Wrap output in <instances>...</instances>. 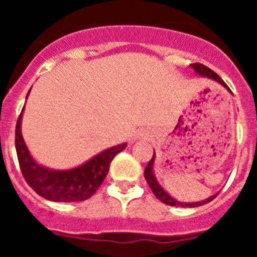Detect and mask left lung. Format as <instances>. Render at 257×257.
Here are the masks:
<instances>
[{
	"label": "left lung",
	"mask_w": 257,
	"mask_h": 257,
	"mask_svg": "<svg viewBox=\"0 0 257 257\" xmlns=\"http://www.w3.org/2000/svg\"><path fill=\"white\" fill-rule=\"evenodd\" d=\"M192 67H193V69L196 70L198 74H201V76H206V77H208V78H211V79H215L216 82L221 83L224 87H226L229 91H230V88L228 87V85H226V83L224 82L221 78H220L219 74L215 73L212 69H210V68L206 67V65L201 64V63H194V64H192ZM153 163H154V153H153V157H152V160L149 161L148 165H147V167H145V171H144L145 180H147L148 185L151 187L152 192L154 193V196L160 199L161 202L166 203V205L179 206V207H198V206L206 205V203H208V202L212 201L213 198H216L217 194H215V196L210 197V198L205 199V201H201V202H193V203H184V202H178L176 199L172 198L169 193L165 192V190H163V188L161 187L160 184L157 183L156 178H154V174H153Z\"/></svg>",
	"instance_id": "left-lung-1"
}]
</instances>
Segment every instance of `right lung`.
Instances as JSON below:
<instances>
[{"instance_id": "1", "label": "right lung", "mask_w": 257, "mask_h": 257, "mask_svg": "<svg viewBox=\"0 0 257 257\" xmlns=\"http://www.w3.org/2000/svg\"><path fill=\"white\" fill-rule=\"evenodd\" d=\"M23 110L18 118L15 128V148L20 170L29 187L41 197L54 202L85 201L95 194L103 184L115 154L123 151L127 144L115 145L106 149L73 170H49L35 162L23 140L20 130Z\"/></svg>"}]
</instances>
